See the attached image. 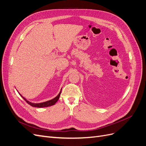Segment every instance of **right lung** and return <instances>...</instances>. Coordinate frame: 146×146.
Listing matches in <instances>:
<instances>
[{"label":"right lung","instance_id":"1","mask_svg":"<svg viewBox=\"0 0 146 146\" xmlns=\"http://www.w3.org/2000/svg\"><path fill=\"white\" fill-rule=\"evenodd\" d=\"M61 92H62V89L60 90V92H59V94H58V95L55 97L54 98H53V100H51L50 101H46V102H41V103H38V104H35V103H32L31 102L28 101L26 99H25L24 97H23L22 95H21L20 93L19 94L21 95V96L24 99V100L26 101V102L30 105V106H31L32 107H38V108H42V107H50V106H53V105H54L56 102L58 101V100L59 99V97H60V95L61 94Z\"/></svg>","mask_w":146,"mask_h":146}]
</instances>
